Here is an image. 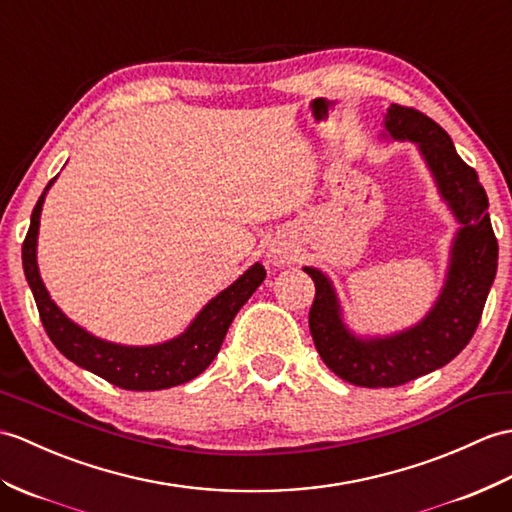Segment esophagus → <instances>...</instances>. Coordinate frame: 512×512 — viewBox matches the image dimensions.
Returning <instances> with one entry per match:
<instances>
[{
	"label": "esophagus",
	"instance_id": "esophagus-1",
	"mask_svg": "<svg viewBox=\"0 0 512 512\" xmlns=\"http://www.w3.org/2000/svg\"><path fill=\"white\" fill-rule=\"evenodd\" d=\"M266 257L272 266H285L294 259V248L285 240H272L266 251Z\"/></svg>",
	"mask_w": 512,
	"mask_h": 512
}]
</instances>
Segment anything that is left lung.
I'll use <instances>...</instances> for the list:
<instances>
[{"label": "left lung", "instance_id": "left-lung-1", "mask_svg": "<svg viewBox=\"0 0 512 512\" xmlns=\"http://www.w3.org/2000/svg\"><path fill=\"white\" fill-rule=\"evenodd\" d=\"M382 139L417 146L458 231L451 240L443 288L430 312L417 325L388 336L355 334L344 323L334 281L320 268L303 266L316 285L310 331L320 358L344 382L364 388L401 386L454 360L475 334L497 272L489 198L445 130L419 111L390 104Z\"/></svg>", "mask_w": 512, "mask_h": 512}]
</instances>
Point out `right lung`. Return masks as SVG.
Masks as SVG:
<instances>
[{"label":"right lung","instance_id":"obj_1","mask_svg":"<svg viewBox=\"0 0 512 512\" xmlns=\"http://www.w3.org/2000/svg\"><path fill=\"white\" fill-rule=\"evenodd\" d=\"M54 181L56 176L47 183L32 211L30 229L21 248L23 272L37 301L41 323L54 347L80 368L124 390H163L198 377L218 355L235 314L266 279L264 266L255 261L240 279L213 296L176 338L133 347V344H117L93 336L91 331L67 318L61 307L52 301L39 272L37 242L41 211Z\"/></svg>","mask_w":512,"mask_h":512}]
</instances>
